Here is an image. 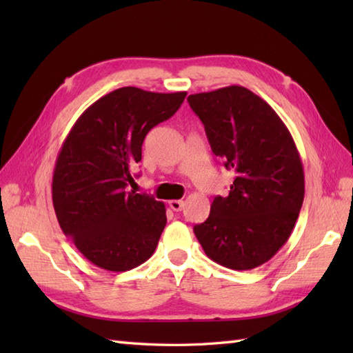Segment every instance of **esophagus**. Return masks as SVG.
<instances>
[{
	"mask_svg": "<svg viewBox=\"0 0 353 353\" xmlns=\"http://www.w3.org/2000/svg\"><path fill=\"white\" fill-rule=\"evenodd\" d=\"M168 205L172 211L179 212V211H182V208H183V200H170Z\"/></svg>",
	"mask_w": 353,
	"mask_h": 353,
	"instance_id": "obj_1",
	"label": "esophagus"
}]
</instances>
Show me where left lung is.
I'll return each instance as SVG.
<instances>
[{
	"mask_svg": "<svg viewBox=\"0 0 353 353\" xmlns=\"http://www.w3.org/2000/svg\"><path fill=\"white\" fill-rule=\"evenodd\" d=\"M188 103L212 153L235 172L205 223L194 226L205 253L232 270H252L288 241L305 196L301 156L268 103L243 86L192 94Z\"/></svg>",
	"mask_w": 353,
	"mask_h": 353,
	"instance_id": "obj_1",
	"label": "left lung"
}]
</instances>
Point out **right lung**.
<instances>
[{
    "label": "right lung",
    "instance_id": "1",
    "mask_svg": "<svg viewBox=\"0 0 353 353\" xmlns=\"http://www.w3.org/2000/svg\"><path fill=\"white\" fill-rule=\"evenodd\" d=\"M186 92L125 86L91 104L72 125L52 174V205L83 256L127 272L152 256L167 224L165 205L127 191L145 134L176 114Z\"/></svg>",
    "mask_w": 353,
    "mask_h": 353
}]
</instances>
